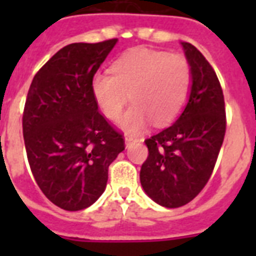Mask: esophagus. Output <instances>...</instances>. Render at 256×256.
I'll return each mask as SVG.
<instances>
[{
    "label": "esophagus",
    "instance_id": "esophagus-1",
    "mask_svg": "<svg viewBox=\"0 0 256 256\" xmlns=\"http://www.w3.org/2000/svg\"><path fill=\"white\" fill-rule=\"evenodd\" d=\"M136 138H134V136H128L126 138H124V142H126V148H130V144H132V142H136Z\"/></svg>",
    "mask_w": 256,
    "mask_h": 256
}]
</instances>
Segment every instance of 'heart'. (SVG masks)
<instances>
[{
  "label": "heart",
  "mask_w": 256,
  "mask_h": 256,
  "mask_svg": "<svg viewBox=\"0 0 256 256\" xmlns=\"http://www.w3.org/2000/svg\"><path fill=\"white\" fill-rule=\"evenodd\" d=\"M192 84L190 62L182 54L160 50H130L112 62V72H96L90 90L108 120H116L128 98L132 106L120 120V128L138 132L152 120L168 124L186 104Z\"/></svg>",
  "instance_id": "b5f03b06"
}]
</instances>
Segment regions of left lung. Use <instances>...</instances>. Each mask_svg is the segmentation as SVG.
<instances>
[{
	"label": "left lung",
	"instance_id": "8db88e82",
	"mask_svg": "<svg viewBox=\"0 0 256 256\" xmlns=\"http://www.w3.org/2000/svg\"><path fill=\"white\" fill-rule=\"evenodd\" d=\"M192 72L188 102L174 124L144 140L140 168L144 192L160 206H184L203 190L226 134V108L212 66L194 45L182 42Z\"/></svg>",
	"mask_w": 256,
	"mask_h": 256
}]
</instances>
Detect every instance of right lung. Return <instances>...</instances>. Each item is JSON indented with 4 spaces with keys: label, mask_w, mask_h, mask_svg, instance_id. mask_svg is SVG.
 <instances>
[{
    "label": "right lung",
    "mask_w": 256,
    "mask_h": 256,
    "mask_svg": "<svg viewBox=\"0 0 256 256\" xmlns=\"http://www.w3.org/2000/svg\"><path fill=\"white\" fill-rule=\"evenodd\" d=\"M116 38L70 44L38 70L26 96L22 132L38 187L66 211L92 206L106 188L108 166L124 150V134L100 112L90 80Z\"/></svg>",
    "instance_id": "add662e5"
}]
</instances>
